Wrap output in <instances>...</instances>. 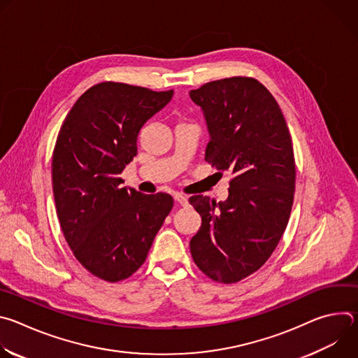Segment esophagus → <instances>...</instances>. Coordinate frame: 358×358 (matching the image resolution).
<instances>
[{
  "instance_id": "34e87169",
  "label": "esophagus",
  "mask_w": 358,
  "mask_h": 358,
  "mask_svg": "<svg viewBox=\"0 0 358 358\" xmlns=\"http://www.w3.org/2000/svg\"><path fill=\"white\" fill-rule=\"evenodd\" d=\"M174 199L180 203V206H182V207L188 206V199H187V196H184L182 194H176V195H174Z\"/></svg>"
}]
</instances>
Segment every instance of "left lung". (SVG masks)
I'll list each match as a JSON object with an SVG mask.
<instances>
[{"label": "left lung", "instance_id": "left-lung-1", "mask_svg": "<svg viewBox=\"0 0 358 358\" xmlns=\"http://www.w3.org/2000/svg\"><path fill=\"white\" fill-rule=\"evenodd\" d=\"M189 96L211 134L206 160L232 176L227 201L188 199L202 220L189 242L191 257L203 275L231 285L265 265L287 227L296 182L293 143L278 101L255 78L213 80Z\"/></svg>", "mask_w": 358, "mask_h": 358}]
</instances>
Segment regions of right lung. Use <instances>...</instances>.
Masks as SVG:
<instances>
[{
  "label": "right lung",
  "instance_id": "add662e5",
  "mask_svg": "<svg viewBox=\"0 0 358 358\" xmlns=\"http://www.w3.org/2000/svg\"><path fill=\"white\" fill-rule=\"evenodd\" d=\"M122 82L89 87L65 117L52 155L62 234L79 264L110 283L130 278L174 206L170 194H141L119 177L137 156L143 124L173 97Z\"/></svg>",
  "mask_w": 358,
  "mask_h": 358
}]
</instances>
